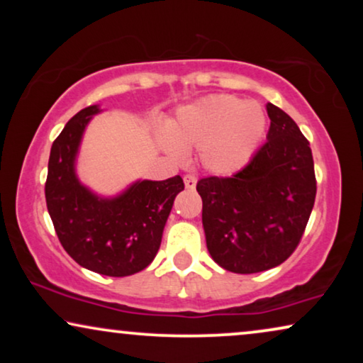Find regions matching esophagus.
I'll list each match as a JSON object with an SVG mask.
<instances>
[{
  "instance_id": "obj_1",
  "label": "esophagus",
  "mask_w": 363,
  "mask_h": 363,
  "mask_svg": "<svg viewBox=\"0 0 363 363\" xmlns=\"http://www.w3.org/2000/svg\"><path fill=\"white\" fill-rule=\"evenodd\" d=\"M183 182H185V186L188 190H193V188L196 186V177L191 175V173H186V175L183 177Z\"/></svg>"
}]
</instances>
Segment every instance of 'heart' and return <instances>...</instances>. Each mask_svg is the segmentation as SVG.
<instances>
[{
  "instance_id": "b5f03b06",
  "label": "heart",
  "mask_w": 363,
  "mask_h": 363,
  "mask_svg": "<svg viewBox=\"0 0 363 363\" xmlns=\"http://www.w3.org/2000/svg\"><path fill=\"white\" fill-rule=\"evenodd\" d=\"M266 128V116L257 104L233 96H210L178 111L163 145L182 158L188 147L201 148L205 167L233 173L245 167Z\"/></svg>"
}]
</instances>
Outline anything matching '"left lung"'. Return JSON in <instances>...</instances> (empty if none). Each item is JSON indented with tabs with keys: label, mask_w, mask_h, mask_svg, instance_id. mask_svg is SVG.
I'll return each instance as SVG.
<instances>
[{
	"label": "left lung",
	"mask_w": 363,
	"mask_h": 363,
	"mask_svg": "<svg viewBox=\"0 0 363 363\" xmlns=\"http://www.w3.org/2000/svg\"><path fill=\"white\" fill-rule=\"evenodd\" d=\"M267 140L245 168L196 183L208 251L238 274L284 262L301 242L315 201L309 140L279 107L267 104Z\"/></svg>",
	"instance_id": "left-lung-1"
}]
</instances>
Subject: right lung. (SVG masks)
<instances>
[{"instance_id":"add662e5","label":"right lung","mask_w":363,"mask_h":363,"mask_svg":"<svg viewBox=\"0 0 363 363\" xmlns=\"http://www.w3.org/2000/svg\"><path fill=\"white\" fill-rule=\"evenodd\" d=\"M97 112V106L82 108L52 142L44 191L67 255L89 271L123 277L153 261L173 200L185 185L177 175L163 182H137L113 200L92 195L79 183L74 160L84 128Z\"/></svg>"}]
</instances>
